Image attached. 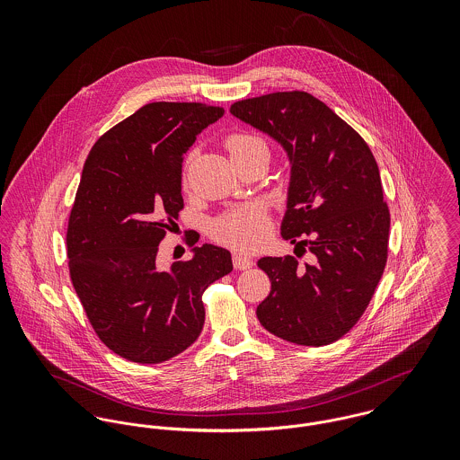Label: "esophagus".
<instances>
[{
    "label": "esophagus",
    "instance_id": "1",
    "mask_svg": "<svg viewBox=\"0 0 460 460\" xmlns=\"http://www.w3.org/2000/svg\"><path fill=\"white\" fill-rule=\"evenodd\" d=\"M253 265V261H250V259H246V257H243V255H234V267L237 269V270H246V269H250Z\"/></svg>",
    "mask_w": 460,
    "mask_h": 460
}]
</instances>
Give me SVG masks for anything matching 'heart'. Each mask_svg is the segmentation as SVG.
Wrapping results in <instances>:
<instances>
[{
  "label": "heart",
  "mask_w": 460,
  "mask_h": 460,
  "mask_svg": "<svg viewBox=\"0 0 460 460\" xmlns=\"http://www.w3.org/2000/svg\"><path fill=\"white\" fill-rule=\"evenodd\" d=\"M226 148L232 159H235L255 148H267V146L259 136L237 132L228 136ZM270 230H272L270 216L267 214L262 205H257V203L246 205L230 214H225L212 226V234L221 244L244 253H253L259 248H262L270 235Z\"/></svg>",
  "instance_id": "obj_1"
}]
</instances>
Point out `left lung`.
<instances>
[{"label":"left lung","mask_w":460,"mask_h":460,"mask_svg":"<svg viewBox=\"0 0 460 460\" xmlns=\"http://www.w3.org/2000/svg\"><path fill=\"white\" fill-rule=\"evenodd\" d=\"M230 113L287 152L281 235L312 253L305 265L290 255L259 261L270 292L257 317L287 341L328 345L359 321L388 261L390 210L376 157L358 132L306 92L237 101Z\"/></svg>","instance_id":"8db88e82"}]
</instances>
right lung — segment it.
I'll list each match as a JSON object with an SVG mask.
<instances>
[{
    "mask_svg": "<svg viewBox=\"0 0 460 460\" xmlns=\"http://www.w3.org/2000/svg\"><path fill=\"white\" fill-rule=\"evenodd\" d=\"M223 115L201 102H150L104 132L84 161L66 228L68 272L97 336L134 363H163L195 343L203 290L234 269L230 252L212 244L168 270L157 265L184 207V154Z\"/></svg>",
    "mask_w": 460,
    "mask_h": 460,
    "instance_id": "add662e5",
    "label": "right lung"
}]
</instances>
